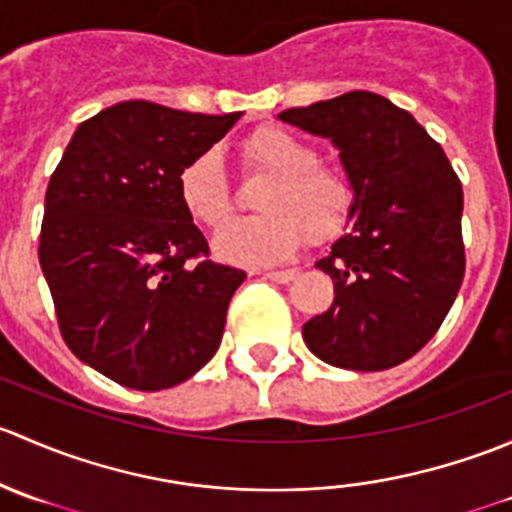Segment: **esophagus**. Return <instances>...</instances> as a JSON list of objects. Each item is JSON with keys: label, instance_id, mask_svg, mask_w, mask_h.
Returning a JSON list of instances; mask_svg holds the SVG:
<instances>
[{"label": "esophagus", "instance_id": "34e87169", "mask_svg": "<svg viewBox=\"0 0 512 512\" xmlns=\"http://www.w3.org/2000/svg\"><path fill=\"white\" fill-rule=\"evenodd\" d=\"M265 277L270 282H277V285H287V282H292L297 277V270H272L265 272Z\"/></svg>", "mask_w": 512, "mask_h": 512}]
</instances>
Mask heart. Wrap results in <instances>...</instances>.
Here are the masks:
<instances>
[{"label": "heart", "mask_w": 512, "mask_h": 512, "mask_svg": "<svg viewBox=\"0 0 512 512\" xmlns=\"http://www.w3.org/2000/svg\"><path fill=\"white\" fill-rule=\"evenodd\" d=\"M250 170L270 173L260 190V215L232 218L215 232L218 260L240 267H265L287 260L302 242L304 230L322 242L337 235L352 213L354 190L347 175L317 163L312 143L282 126H262L242 143ZM178 198L200 225L215 227L232 208L230 178L218 148L198 153L180 168Z\"/></svg>", "instance_id": "1"}]
</instances>
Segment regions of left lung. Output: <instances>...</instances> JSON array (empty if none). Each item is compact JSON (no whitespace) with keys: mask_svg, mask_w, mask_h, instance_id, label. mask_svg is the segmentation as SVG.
Masks as SVG:
<instances>
[{"mask_svg":"<svg viewBox=\"0 0 512 512\" xmlns=\"http://www.w3.org/2000/svg\"><path fill=\"white\" fill-rule=\"evenodd\" d=\"M280 121L329 138L354 190L349 232L317 260L334 302L302 327L309 352L352 371L411 359L446 319L466 272L463 188L421 123L371 91L287 108Z\"/></svg>","mask_w":512,"mask_h":512,"instance_id":"8db88e82","label":"left lung"}]
</instances>
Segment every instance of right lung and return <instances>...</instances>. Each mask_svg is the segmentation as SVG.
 <instances>
[{
    "instance_id": "obj_1",
    "label": "right lung",
    "mask_w": 512,
    "mask_h": 512,
    "mask_svg": "<svg viewBox=\"0 0 512 512\" xmlns=\"http://www.w3.org/2000/svg\"><path fill=\"white\" fill-rule=\"evenodd\" d=\"M240 116L116 103L76 128L51 175L39 262L61 337L116 384L170 389L218 352L245 272L190 265L208 242L180 203L178 173Z\"/></svg>"
}]
</instances>
